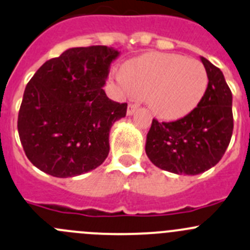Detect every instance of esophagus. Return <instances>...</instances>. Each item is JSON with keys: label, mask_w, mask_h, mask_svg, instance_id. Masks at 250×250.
Listing matches in <instances>:
<instances>
[{"label": "esophagus", "mask_w": 250, "mask_h": 250, "mask_svg": "<svg viewBox=\"0 0 250 250\" xmlns=\"http://www.w3.org/2000/svg\"><path fill=\"white\" fill-rule=\"evenodd\" d=\"M137 108H138V105H135V104H129V105H128L127 115L128 116L134 115V112H135V111H137Z\"/></svg>", "instance_id": "esophagus-1"}]
</instances>
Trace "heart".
Here are the masks:
<instances>
[{
    "label": "heart",
    "instance_id": "heart-1",
    "mask_svg": "<svg viewBox=\"0 0 250 250\" xmlns=\"http://www.w3.org/2000/svg\"><path fill=\"white\" fill-rule=\"evenodd\" d=\"M123 89L145 98L150 110L164 120H178L199 106L209 77L199 61L171 53H146L129 61L116 76Z\"/></svg>",
    "mask_w": 250,
    "mask_h": 250
}]
</instances>
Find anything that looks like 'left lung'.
<instances>
[{
    "label": "left lung",
    "mask_w": 250,
    "mask_h": 250,
    "mask_svg": "<svg viewBox=\"0 0 250 250\" xmlns=\"http://www.w3.org/2000/svg\"><path fill=\"white\" fill-rule=\"evenodd\" d=\"M209 77L207 93L194 111L174 122L152 120L145 152L159 168L176 174L203 173L221 160L233 130L232 93L224 73L200 57Z\"/></svg>",
    "instance_id": "left-lung-1"
}]
</instances>
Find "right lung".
<instances>
[{"label": "right lung", "instance_id": "obj_1", "mask_svg": "<svg viewBox=\"0 0 250 250\" xmlns=\"http://www.w3.org/2000/svg\"><path fill=\"white\" fill-rule=\"evenodd\" d=\"M118 56L107 46L68 48L46 61L26 84L18 133L40 171L67 178L105 161L111 127L127 113V104L110 100L103 89Z\"/></svg>", "mask_w": 250, "mask_h": 250}]
</instances>
